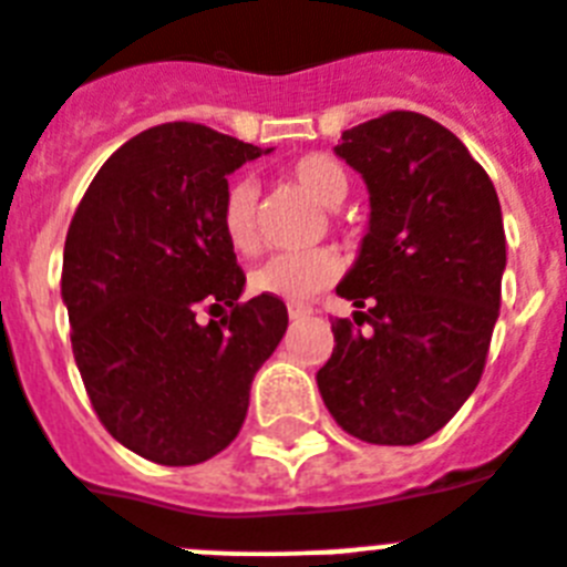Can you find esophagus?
I'll use <instances>...</instances> for the list:
<instances>
[{"instance_id": "obj_1", "label": "esophagus", "mask_w": 567, "mask_h": 567, "mask_svg": "<svg viewBox=\"0 0 567 567\" xmlns=\"http://www.w3.org/2000/svg\"><path fill=\"white\" fill-rule=\"evenodd\" d=\"M307 316H312V307H307V303H289V318H292V321Z\"/></svg>"}]
</instances>
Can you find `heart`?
<instances>
[{
	"label": "heart",
	"mask_w": 567,
	"mask_h": 567,
	"mask_svg": "<svg viewBox=\"0 0 567 567\" xmlns=\"http://www.w3.org/2000/svg\"><path fill=\"white\" fill-rule=\"evenodd\" d=\"M289 181L307 192L318 206L336 209L350 195V172L332 154H303L287 166ZM258 183L251 177H237L229 183L220 206V226L229 246L240 255H255L260 249L258 224ZM343 275V258L332 246H318L307 251H280L251 272V289L260 295H275L284 301H307L321 289L332 287Z\"/></svg>",
	"instance_id": "heart-1"
}]
</instances>
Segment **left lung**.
Returning <instances> with one entry per match:
<instances>
[{
	"instance_id": "left-lung-1",
	"label": "left lung",
	"mask_w": 567,
	"mask_h": 567,
	"mask_svg": "<svg viewBox=\"0 0 567 567\" xmlns=\"http://www.w3.org/2000/svg\"><path fill=\"white\" fill-rule=\"evenodd\" d=\"M336 154L370 188V231L336 292L318 390L338 427L367 444H419L458 413L485 372L499 318L505 226L491 177L462 140L415 111L341 134Z\"/></svg>"
}]
</instances>
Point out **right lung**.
Here are the masks:
<instances>
[{
  "mask_svg": "<svg viewBox=\"0 0 567 567\" xmlns=\"http://www.w3.org/2000/svg\"><path fill=\"white\" fill-rule=\"evenodd\" d=\"M255 157L206 125H154L105 159L68 226L62 301L82 384L103 427L148 462L186 467L229 447L287 332L280 298L237 301L246 275L220 226L226 174Z\"/></svg>",
  "mask_w": 567,
  "mask_h": 567,
  "instance_id": "right-lung-1",
  "label": "right lung"
}]
</instances>
